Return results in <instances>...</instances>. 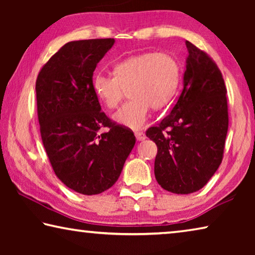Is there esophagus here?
Wrapping results in <instances>:
<instances>
[{
    "label": "esophagus",
    "mask_w": 255,
    "mask_h": 255,
    "mask_svg": "<svg viewBox=\"0 0 255 255\" xmlns=\"http://www.w3.org/2000/svg\"><path fill=\"white\" fill-rule=\"evenodd\" d=\"M135 136H136V139L137 140H144L145 138H146V136H145V133L144 132H141V131H136L135 132Z\"/></svg>",
    "instance_id": "esophagus-1"
}]
</instances>
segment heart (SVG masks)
<instances>
[{"label":"heart","instance_id":"obj_1","mask_svg":"<svg viewBox=\"0 0 255 255\" xmlns=\"http://www.w3.org/2000/svg\"><path fill=\"white\" fill-rule=\"evenodd\" d=\"M180 82V67L166 53H144L124 59L114 67V75L97 73L93 92L108 109H115L128 90L130 100L114 115L117 124L139 129L148 117L149 107L158 110L174 98Z\"/></svg>","mask_w":255,"mask_h":255}]
</instances>
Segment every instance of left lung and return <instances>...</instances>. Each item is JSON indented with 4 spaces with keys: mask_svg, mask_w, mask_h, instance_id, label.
<instances>
[{
    "mask_svg": "<svg viewBox=\"0 0 255 255\" xmlns=\"http://www.w3.org/2000/svg\"><path fill=\"white\" fill-rule=\"evenodd\" d=\"M188 57L178 102L146 136L157 146L154 173L167 191L200 190L221 165L228 129L226 88L208 55L185 41Z\"/></svg>",
    "mask_w": 255,
    "mask_h": 255,
    "instance_id": "obj_1",
    "label": "left lung"
}]
</instances>
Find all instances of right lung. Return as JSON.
Masks as SVG:
<instances>
[{"instance_id": "1", "label": "right lung", "mask_w": 255, "mask_h": 255, "mask_svg": "<svg viewBox=\"0 0 255 255\" xmlns=\"http://www.w3.org/2000/svg\"><path fill=\"white\" fill-rule=\"evenodd\" d=\"M114 44V38L67 42L36 82L41 139L55 174L86 196L116 183L136 143L132 131L101 111L93 92V72ZM103 127L108 131L99 134Z\"/></svg>"}]
</instances>
